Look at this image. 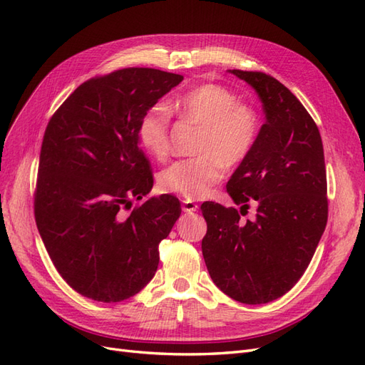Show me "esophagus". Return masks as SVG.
I'll list each match as a JSON object with an SVG mask.
<instances>
[{
    "mask_svg": "<svg viewBox=\"0 0 365 365\" xmlns=\"http://www.w3.org/2000/svg\"><path fill=\"white\" fill-rule=\"evenodd\" d=\"M197 208H200V207H197V204L190 201V200L182 201V212L184 213H195V212H197Z\"/></svg>",
    "mask_w": 365,
    "mask_h": 365,
    "instance_id": "obj_1",
    "label": "esophagus"
}]
</instances>
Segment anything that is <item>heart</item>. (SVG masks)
Here are the masks:
<instances>
[{
	"instance_id": "obj_1",
	"label": "heart",
	"mask_w": 365,
	"mask_h": 365,
	"mask_svg": "<svg viewBox=\"0 0 365 365\" xmlns=\"http://www.w3.org/2000/svg\"><path fill=\"white\" fill-rule=\"evenodd\" d=\"M182 120L201 126L195 152L197 157L175 161L158 176L160 189L185 200H201L224 180L227 165L245 161L256 146L259 118L254 109L237 101L227 88L205 83L187 91L173 103ZM140 146L155 160L170 152V113L153 105L137 128Z\"/></svg>"
}]
</instances>
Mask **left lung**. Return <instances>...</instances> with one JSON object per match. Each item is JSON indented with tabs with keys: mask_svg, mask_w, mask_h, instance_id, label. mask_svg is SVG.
I'll use <instances>...</instances> for the list:
<instances>
[{
	"mask_svg": "<svg viewBox=\"0 0 365 365\" xmlns=\"http://www.w3.org/2000/svg\"><path fill=\"white\" fill-rule=\"evenodd\" d=\"M259 94L267 121L231 175L240 207L204 202L202 256L217 288L245 304L277 300L302 279L327 224V180L319 130L300 101L272 76L230 70ZM256 200L257 219L240 220Z\"/></svg>",
	"mask_w": 365,
	"mask_h": 365,
	"instance_id": "obj_1",
	"label": "left lung"
}]
</instances>
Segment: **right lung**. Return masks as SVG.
I'll use <instances>...</instances> for the list:
<instances>
[{
    "instance_id": "add662e5",
    "label": "right lung",
    "mask_w": 365,
    "mask_h": 365,
    "mask_svg": "<svg viewBox=\"0 0 365 365\" xmlns=\"http://www.w3.org/2000/svg\"><path fill=\"white\" fill-rule=\"evenodd\" d=\"M182 81L123 68L83 82L50 118L35 190V219L61 277L83 297L117 303L138 294L160 262V242L181 215L178 197L143 200L153 185L138 146L146 109Z\"/></svg>"
}]
</instances>
